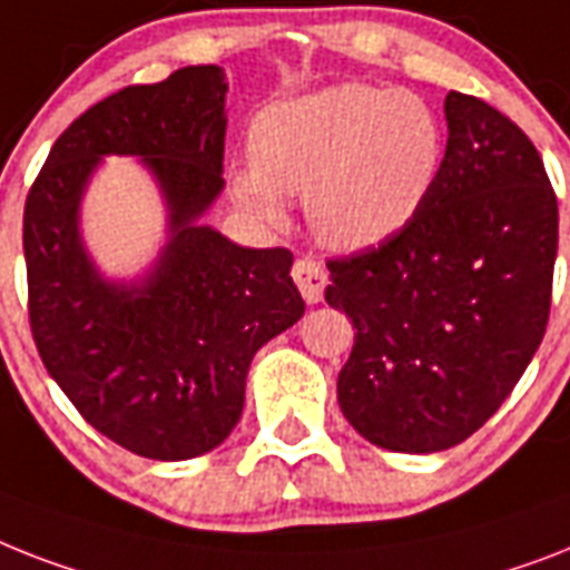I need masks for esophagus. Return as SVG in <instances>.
Masks as SVG:
<instances>
[{
    "mask_svg": "<svg viewBox=\"0 0 570 570\" xmlns=\"http://www.w3.org/2000/svg\"><path fill=\"white\" fill-rule=\"evenodd\" d=\"M293 281L307 304H318L322 295H325L327 272L322 269V263H316L313 257H301V261H295L293 266Z\"/></svg>",
    "mask_w": 570,
    "mask_h": 570,
    "instance_id": "34e87169",
    "label": "esophagus"
}]
</instances>
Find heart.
<instances>
[{"mask_svg":"<svg viewBox=\"0 0 570 570\" xmlns=\"http://www.w3.org/2000/svg\"><path fill=\"white\" fill-rule=\"evenodd\" d=\"M252 155L234 169V196L272 228L286 198H307L327 245L360 252L395 237L428 205L445 160V131L406 90L336 85L275 101L252 125Z\"/></svg>","mask_w":570,"mask_h":570,"instance_id":"b5f03b06","label":"heart"}]
</instances>
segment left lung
Instances as JSON below:
<instances>
[{"mask_svg": "<svg viewBox=\"0 0 570 570\" xmlns=\"http://www.w3.org/2000/svg\"><path fill=\"white\" fill-rule=\"evenodd\" d=\"M442 175L404 230L327 261L354 322L340 406L372 445L433 453L498 413L539 351L559 243L539 151L483 99L445 96Z\"/></svg>", "mask_w": 570, "mask_h": 570, "instance_id": "1", "label": "left lung"}]
</instances>
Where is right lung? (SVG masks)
<instances>
[{
    "label": "right lung",
    "instance_id": "obj_1",
    "mask_svg": "<svg viewBox=\"0 0 570 570\" xmlns=\"http://www.w3.org/2000/svg\"><path fill=\"white\" fill-rule=\"evenodd\" d=\"M219 67H184L85 110L55 140L22 213L29 322L46 372L87 424L146 460H193L237 428L257 351L304 316L286 248H243L202 216L225 157ZM105 154L140 156L170 239L137 285L101 278L77 210Z\"/></svg>",
    "mask_w": 570,
    "mask_h": 570
}]
</instances>
